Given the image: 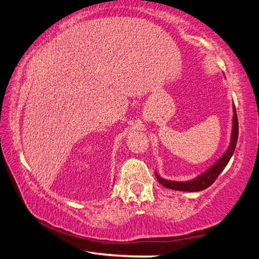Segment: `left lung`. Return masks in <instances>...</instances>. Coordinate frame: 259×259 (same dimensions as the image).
Here are the masks:
<instances>
[{"label": "left lung", "instance_id": "left-lung-1", "mask_svg": "<svg viewBox=\"0 0 259 259\" xmlns=\"http://www.w3.org/2000/svg\"><path fill=\"white\" fill-rule=\"evenodd\" d=\"M234 111V116H233V130H232V137H231V144L229 150L223 155L221 159H219L216 163H214L211 168H210L208 171L201 175V176L196 177L195 179L190 182H171V181H165V179L161 178L157 172H155V176L157 182H159L161 185L164 187L171 188V190L176 191H184V192H199L208 188L211 184L216 181L217 177L221 175L223 170L225 169V166L229 163L230 159L233 155L236 142H238V136H239V122H238V116H236V111L235 107L233 106Z\"/></svg>", "mask_w": 259, "mask_h": 259}]
</instances>
